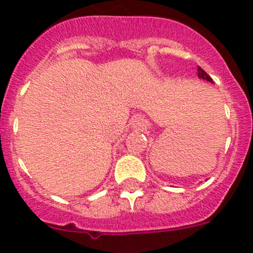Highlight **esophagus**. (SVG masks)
Segmentation results:
<instances>
[{
  "mask_svg": "<svg viewBox=\"0 0 253 253\" xmlns=\"http://www.w3.org/2000/svg\"><path fill=\"white\" fill-rule=\"evenodd\" d=\"M136 125L137 126H144V125H143V122H142V120H136Z\"/></svg>",
  "mask_w": 253,
  "mask_h": 253,
  "instance_id": "34e87169",
  "label": "esophagus"
}]
</instances>
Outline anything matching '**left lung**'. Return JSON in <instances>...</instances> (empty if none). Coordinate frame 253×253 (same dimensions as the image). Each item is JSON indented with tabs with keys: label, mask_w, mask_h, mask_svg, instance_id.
I'll list each match as a JSON object with an SVG mask.
<instances>
[{
	"label": "left lung",
	"mask_w": 253,
	"mask_h": 253,
	"mask_svg": "<svg viewBox=\"0 0 253 253\" xmlns=\"http://www.w3.org/2000/svg\"><path fill=\"white\" fill-rule=\"evenodd\" d=\"M198 77H200L201 79H205V81H207V82H211V83H213L211 78L209 77V76L207 75V73L201 67H198Z\"/></svg>",
	"instance_id": "obj_1"
}]
</instances>
